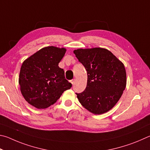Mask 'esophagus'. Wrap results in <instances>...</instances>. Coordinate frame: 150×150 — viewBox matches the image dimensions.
Returning <instances> with one entry per match:
<instances>
[{
    "label": "esophagus",
    "instance_id": "esophagus-1",
    "mask_svg": "<svg viewBox=\"0 0 150 150\" xmlns=\"http://www.w3.org/2000/svg\"><path fill=\"white\" fill-rule=\"evenodd\" d=\"M70 82L71 83H72V85H74V83H75V80L74 79H72V80H71Z\"/></svg>",
    "mask_w": 150,
    "mask_h": 150
}]
</instances>
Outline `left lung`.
Instances as JSON below:
<instances>
[{"instance_id":"1","label":"left lung","mask_w":150,"mask_h":150,"mask_svg":"<svg viewBox=\"0 0 150 150\" xmlns=\"http://www.w3.org/2000/svg\"><path fill=\"white\" fill-rule=\"evenodd\" d=\"M74 53L88 74L85 90L76 93L82 105L95 115L109 111L119 100L127 85L123 63L109 50L79 49Z\"/></svg>"}]
</instances>
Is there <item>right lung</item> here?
<instances>
[{
	"label": "right lung",
	"instance_id": "add662e5",
	"mask_svg": "<svg viewBox=\"0 0 150 150\" xmlns=\"http://www.w3.org/2000/svg\"><path fill=\"white\" fill-rule=\"evenodd\" d=\"M66 51L64 48L46 47L23 61L19 84L28 103L38 109L47 108L72 87L65 79L64 70L59 67Z\"/></svg>",
	"mask_w": 150,
	"mask_h": 150
}]
</instances>
